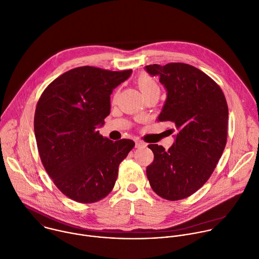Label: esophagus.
I'll return each mask as SVG.
<instances>
[{
  "instance_id": "obj_1",
  "label": "esophagus",
  "mask_w": 259,
  "mask_h": 259,
  "mask_svg": "<svg viewBox=\"0 0 259 259\" xmlns=\"http://www.w3.org/2000/svg\"><path fill=\"white\" fill-rule=\"evenodd\" d=\"M147 145H146V143H144V142H142V141H140V140H137L136 141V148H138V149H143V148H145Z\"/></svg>"
}]
</instances>
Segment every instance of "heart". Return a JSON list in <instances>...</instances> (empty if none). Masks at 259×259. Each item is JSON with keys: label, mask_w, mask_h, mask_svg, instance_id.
<instances>
[{"label": "heart", "mask_w": 259, "mask_h": 259, "mask_svg": "<svg viewBox=\"0 0 259 259\" xmlns=\"http://www.w3.org/2000/svg\"><path fill=\"white\" fill-rule=\"evenodd\" d=\"M137 83H138V86L144 96H146L150 93H153L155 91H160L158 84L156 83L154 78L151 77L149 74H146V73L141 74L138 77Z\"/></svg>", "instance_id": "obj_1"}]
</instances>
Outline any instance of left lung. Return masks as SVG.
<instances>
[{
  "mask_svg": "<svg viewBox=\"0 0 259 259\" xmlns=\"http://www.w3.org/2000/svg\"><path fill=\"white\" fill-rule=\"evenodd\" d=\"M167 98L158 120L175 125V142L166 151L149 145L154 161L147 167L152 189L162 198L179 200L198 190L213 172L227 143L228 105L220 86L193 66L149 65Z\"/></svg>",
  "mask_w": 259,
  "mask_h": 259,
  "instance_id": "obj_1",
  "label": "left lung"
}]
</instances>
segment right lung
<instances>
[{
	"label": "right lung",
	"mask_w": 259,
	"mask_h": 259,
	"mask_svg": "<svg viewBox=\"0 0 259 259\" xmlns=\"http://www.w3.org/2000/svg\"><path fill=\"white\" fill-rule=\"evenodd\" d=\"M85 66L54 80L34 114L38 153L48 174L68 197L92 203L114 187L118 166L135 147L103 138L98 127L110 113V95L132 74Z\"/></svg>",
	"instance_id": "add662e5"
}]
</instances>
